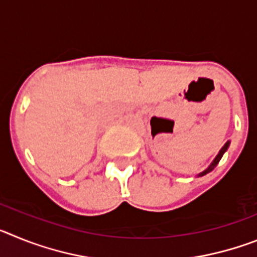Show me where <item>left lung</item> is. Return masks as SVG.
<instances>
[{
	"label": "left lung",
	"mask_w": 257,
	"mask_h": 257,
	"mask_svg": "<svg viewBox=\"0 0 257 257\" xmlns=\"http://www.w3.org/2000/svg\"><path fill=\"white\" fill-rule=\"evenodd\" d=\"M228 147H229V142L226 143V144L224 145V147H222V148H221V151H220V153L217 154V156H216V158H215V160H213V162L211 163V166H210V167H208V169L206 170V171H203V172H202V174H199V176H203V175H206V174H207V172H210L211 170H213V167H215V166H216L217 163H219V161L221 160L222 154H224V152H225L226 149H228Z\"/></svg>",
	"instance_id": "1"
}]
</instances>
